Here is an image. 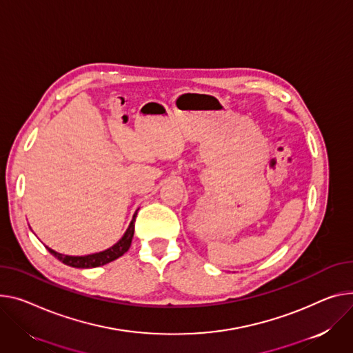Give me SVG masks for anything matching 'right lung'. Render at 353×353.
<instances>
[{
    "label": "right lung",
    "instance_id": "obj_1",
    "mask_svg": "<svg viewBox=\"0 0 353 353\" xmlns=\"http://www.w3.org/2000/svg\"><path fill=\"white\" fill-rule=\"evenodd\" d=\"M136 214L133 216L126 232L123 234V237L117 241L114 245H112L110 248L101 251V252H95V254H89V255H82V256H72V255H65V254H59L54 250H51L50 247L48 251L58 258L59 261H62L63 264L69 265V267H75V268H95V267H101L105 265L108 263H112L117 258L122 256L130 247L132 244V239H133V232H134V220H136Z\"/></svg>",
    "mask_w": 353,
    "mask_h": 353
}]
</instances>
